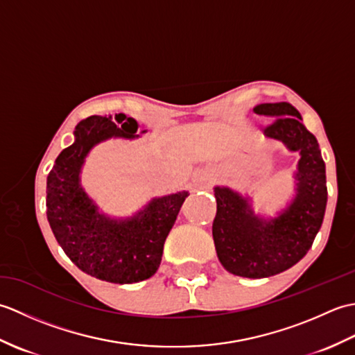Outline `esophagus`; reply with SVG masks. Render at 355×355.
I'll list each match as a JSON object with an SVG mask.
<instances>
[{
    "mask_svg": "<svg viewBox=\"0 0 355 355\" xmlns=\"http://www.w3.org/2000/svg\"><path fill=\"white\" fill-rule=\"evenodd\" d=\"M206 184H209V178H205V180H202V186H206Z\"/></svg>",
    "mask_w": 355,
    "mask_h": 355,
    "instance_id": "obj_1",
    "label": "esophagus"
}]
</instances>
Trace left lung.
I'll use <instances>...</instances> for the list:
<instances>
[{"instance_id":"left-lung-1","label":"left lung","mask_w":355,"mask_h":355,"mask_svg":"<svg viewBox=\"0 0 355 355\" xmlns=\"http://www.w3.org/2000/svg\"><path fill=\"white\" fill-rule=\"evenodd\" d=\"M254 112L273 120L263 128L266 137L300 153L296 198L275 220H261L241 195L215 187L212 235L218 259L229 273L261 279L282 273L308 253L325 215L328 191L318 139L306 130L299 111L277 102L261 103Z\"/></svg>"}]
</instances>
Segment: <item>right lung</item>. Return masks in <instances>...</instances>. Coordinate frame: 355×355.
<instances>
[{
    "label": "right lung",
    "instance_id": "right-lung-1",
    "mask_svg": "<svg viewBox=\"0 0 355 355\" xmlns=\"http://www.w3.org/2000/svg\"><path fill=\"white\" fill-rule=\"evenodd\" d=\"M137 128V122L122 112L80 120L76 140L58 155L47 177V218L59 245L82 271L112 284L145 281L155 273L164 241L189 195L183 191L154 198L125 221L97 212L79 184L88 150L110 137H139Z\"/></svg>",
    "mask_w": 355,
    "mask_h": 355
}]
</instances>
